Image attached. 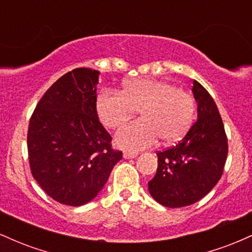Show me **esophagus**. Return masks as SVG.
<instances>
[{
  "label": "esophagus",
  "instance_id": "obj_1",
  "mask_svg": "<svg viewBox=\"0 0 252 252\" xmlns=\"http://www.w3.org/2000/svg\"><path fill=\"white\" fill-rule=\"evenodd\" d=\"M137 156V153H130V152H124L123 153V158H134Z\"/></svg>",
  "mask_w": 252,
  "mask_h": 252
}]
</instances>
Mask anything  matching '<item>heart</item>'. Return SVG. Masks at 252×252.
Masks as SVG:
<instances>
[{
	"instance_id": "b5f03b06",
	"label": "heart",
	"mask_w": 252,
	"mask_h": 252,
	"mask_svg": "<svg viewBox=\"0 0 252 252\" xmlns=\"http://www.w3.org/2000/svg\"><path fill=\"white\" fill-rule=\"evenodd\" d=\"M96 110L103 126L110 129L123 126L140 110L142 118L123 126L116 143L124 149L141 150L153 146L158 137L163 143L181 140L194 121L195 100L172 83L137 78L124 83L121 92H100Z\"/></svg>"
}]
</instances>
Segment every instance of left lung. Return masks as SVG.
I'll use <instances>...</instances> for the list:
<instances>
[{"mask_svg": "<svg viewBox=\"0 0 252 252\" xmlns=\"http://www.w3.org/2000/svg\"><path fill=\"white\" fill-rule=\"evenodd\" d=\"M198 120L175 146L160 150L158 169L148 182L150 195L170 209L200 200L221 178L227 158V137L215 100L193 82Z\"/></svg>", "mask_w": 252, "mask_h": 252, "instance_id": "obj_1", "label": "left lung"}]
</instances>
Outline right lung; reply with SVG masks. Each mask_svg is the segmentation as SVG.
<instances>
[{"label":"right lung","instance_id":"obj_1","mask_svg":"<svg viewBox=\"0 0 252 252\" xmlns=\"http://www.w3.org/2000/svg\"><path fill=\"white\" fill-rule=\"evenodd\" d=\"M98 74L80 67L60 77L36 104L28 126L32 175L46 194L68 206L92 200L122 158L98 120Z\"/></svg>","mask_w":252,"mask_h":252}]
</instances>
